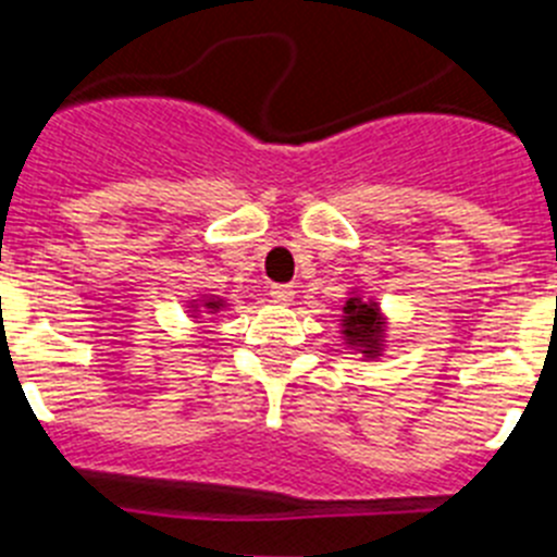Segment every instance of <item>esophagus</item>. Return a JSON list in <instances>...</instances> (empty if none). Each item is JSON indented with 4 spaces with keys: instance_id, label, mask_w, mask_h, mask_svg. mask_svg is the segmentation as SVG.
Here are the masks:
<instances>
[{
    "instance_id": "obj_1",
    "label": "esophagus",
    "mask_w": 557,
    "mask_h": 557,
    "mask_svg": "<svg viewBox=\"0 0 557 557\" xmlns=\"http://www.w3.org/2000/svg\"><path fill=\"white\" fill-rule=\"evenodd\" d=\"M270 295H273V301L287 304L289 298H293V287H289V284H273V287H270Z\"/></svg>"
}]
</instances>
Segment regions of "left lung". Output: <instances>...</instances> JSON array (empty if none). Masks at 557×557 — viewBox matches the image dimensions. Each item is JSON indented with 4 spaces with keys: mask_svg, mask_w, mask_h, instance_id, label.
<instances>
[{
    "mask_svg": "<svg viewBox=\"0 0 557 557\" xmlns=\"http://www.w3.org/2000/svg\"><path fill=\"white\" fill-rule=\"evenodd\" d=\"M343 334L348 346L359 348L366 357H379L382 351V337H385V318L373 301L362 298H348L343 307Z\"/></svg>",
    "mask_w": 557,
    "mask_h": 557,
    "instance_id": "1",
    "label": "left lung"
}]
</instances>
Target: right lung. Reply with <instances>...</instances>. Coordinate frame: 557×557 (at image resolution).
<instances>
[{"mask_svg": "<svg viewBox=\"0 0 557 557\" xmlns=\"http://www.w3.org/2000/svg\"><path fill=\"white\" fill-rule=\"evenodd\" d=\"M203 307H206V309H211V312H218V309L223 307V301H220V298H206Z\"/></svg>", "mask_w": 557, "mask_h": 557, "instance_id": "right-lung-1", "label": "right lung"}]
</instances>
